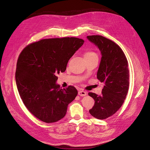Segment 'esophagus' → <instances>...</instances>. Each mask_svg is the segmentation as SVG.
Wrapping results in <instances>:
<instances>
[{
	"label": "esophagus",
	"mask_w": 150,
	"mask_h": 150,
	"mask_svg": "<svg viewBox=\"0 0 150 150\" xmlns=\"http://www.w3.org/2000/svg\"><path fill=\"white\" fill-rule=\"evenodd\" d=\"M78 94L80 96H86V92L84 91H82V90H80L78 92Z\"/></svg>",
	"instance_id": "1"
}]
</instances>
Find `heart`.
Returning <instances> with one entry per match:
<instances>
[{
    "label": "heart",
    "instance_id": "heart-1",
    "mask_svg": "<svg viewBox=\"0 0 150 150\" xmlns=\"http://www.w3.org/2000/svg\"><path fill=\"white\" fill-rule=\"evenodd\" d=\"M94 56H97L96 54L93 52V51H87L84 54V58H89L91 57H94Z\"/></svg>",
    "mask_w": 150,
    "mask_h": 150
}]
</instances>
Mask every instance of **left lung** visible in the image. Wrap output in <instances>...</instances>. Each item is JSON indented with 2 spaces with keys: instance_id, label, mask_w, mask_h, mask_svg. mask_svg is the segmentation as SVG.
Instances as JSON below:
<instances>
[{
  "instance_id": "1",
  "label": "left lung",
  "mask_w": 150,
  "mask_h": 150,
  "mask_svg": "<svg viewBox=\"0 0 150 150\" xmlns=\"http://www.w3.org/2000/svg\"><path fill=\"white\" fill-rule=\"evenodd\" d=\"M87 38L99 49L102 57L97 78L104 83L102 94L89 93L94 99L90 114L99 120L111 116L123 104L129 89L128 62L121 47L102 35H88Z\"/></svg>"
}]
</instances>
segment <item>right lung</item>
I'll list each match as a JSON object with an SVG mask.
<instances>
[{"mask_svg": "<svg viewBox=\"0 0 150 150\" xmlns=\"http://www.w3.org/2000/svg\"><path fill=\"white\" fill-rule=\"evenodd\" d=\"M84 42L77 38L45 39L28 45L21 52L16 71L17 90L27 109L40 121L51 123L63 118L78 94L72 86L61 89L56 83V75L66 71Z\"/></svg>", "mask_w": 150, "mask_h": 150, "instance_id": "obj_1", "label": "right lung"}]
</instances>
